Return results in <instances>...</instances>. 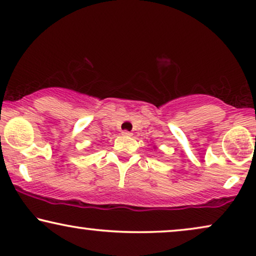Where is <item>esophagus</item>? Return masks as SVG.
I'll return each instance as SVG.
<instances>
[{
    "mask_svg": "<svg viewBox=\"0 0 256 256\" xmlns=\"http://www.w3.org/2000/svg\"><path fill=\"white\" fill-rule=\"evenodd\" d=\"M122 134L125 136H131L132 133L128 132V131H123V132H122Z\"/></svg>",
    "mask_w": 256,
    "mask_h": 256,
    "instance_id": "obj_1",
    "label": "esophagus"
}]
</instances>
